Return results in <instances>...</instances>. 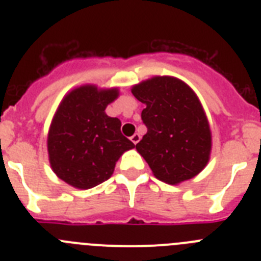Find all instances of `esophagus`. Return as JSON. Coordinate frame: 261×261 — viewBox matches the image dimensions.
<instances>
[{
  "label": "esophagus",
  "instance_id": "esophagus-1",
  "mask_svg": "<svg viewBox=\"0 0 261 261\" xmlns=\"http://www.w3.org/2000/svg\"><path fill=\"white\" fill-rule=\"evenodd\" d=\"M140 138H141V136L138 135V133H135V135L132 136V137H130V141L133 142V144H138V141H140Z\"/></svg>",
  "mask_w": 261,
  "mask_h": 261
}]
</instances>
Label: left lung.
Listing matches in <instances>:
<instances>
[{
	"mask_svg": "<svg viewBox=\"0 0 261 261\" xmlns=\"http://www.w3.org/2000/svg\"><path fill=\"white\" fill-rule=\"evenodd\" d=\"M132 94L146 105L141 119L147 132L136 149L156 179L177 184L196 176L209 161L212 136L191 87L174 77H154Z\"/></svg>",
	"mask_w": 261,
	"mask_h": 261,
	"instance_id": "left-lung-1",
	"label": "left lung"
}]
</instances>
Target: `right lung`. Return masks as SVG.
I'll return each mask as SVG.
<instances>
[{
  "label": "right lung",
  "mask_w": 261,
  "mask_h": 261,
  "mask_svg": "<svg viewBox=\"0 0 261 261\" xmlns=\"http://www.w3.org/2000/svg\"><path fill=\"white\" fill-rule=\"evenodd\" d=\"M117 94V89L87 85L73 90L59 106L48 133V153L53 171L65 183L80 190L103 183L120 155L135 147L120 130L121 121L105 112Z\"/></svg>",
  "instance_id": "obj_1"
}]
</instances>
